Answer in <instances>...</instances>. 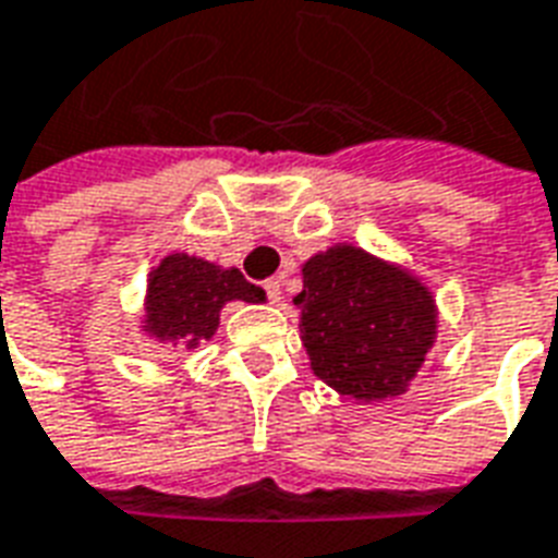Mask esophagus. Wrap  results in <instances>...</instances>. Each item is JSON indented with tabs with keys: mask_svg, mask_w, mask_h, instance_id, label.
I'll use <instances>...</instances> for the list:
<instances>
[{
	"mask_svg": "<svg viewBox=\"0 0 558 558\" xmlns=\"http://www.w3.org/2000/svg\"><path fill=\"white\" fill-rule=\"evenodd\" d=\"M264 291L270 296V303H282V282H279V279H267V282H264Z\"/></svg>",
	"mask_w": 558,
	"mask_h": 558,
	"instance_id": "34e87169",
	"label": "esophagus"
}]
</instances>
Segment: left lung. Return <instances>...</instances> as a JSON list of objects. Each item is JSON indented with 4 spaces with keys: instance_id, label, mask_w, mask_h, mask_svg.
<instances>
[{
    "instance_id": "1",
    "label": "left lung",
    "mask_w": 558,
    "mask_h": 558,
    "mask_svg": "<svg viewBox=\"0 0 558 558\" xmlns=\"http://www.w3.org/2000/svg\"><path fill=\"white\" fill-rule=\"evenodd\" d=\"M294 303L314 376L359 403L409 391L438 338L429 284L355 244L314 253Z\"/></svg>"
}]
</instances>
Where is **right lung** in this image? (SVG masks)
Instances as JSON below:
<instances>
[{"mask_svg": "<svg viewBox=\"0 0 558 558\" xmlns=\"http://www.w3.org/2000/svg\"><path fill=\"white\" fill-rule=\"evenodd\" d=\"M264 303L258 284L246 282L238 267H220L199 255L170 253L146 276L141 332L149 341L191 353L215 338L226 303Z\"/></svg>", "mask_w": 558, "mask_h": 558, "instance_id": "1", "label": "right lung"}]
</instances>
